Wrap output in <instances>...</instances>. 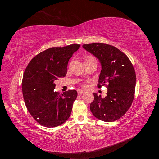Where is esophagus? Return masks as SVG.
<instances>
[{"label": "esophagus", "mask_w": 159, "mask_h": 159, "mask_svg": "<svg viewBox=\"0 0 159 159\" xmlns=\"http://www.w3.org/2000/svg\"><path fill=\"white\" fill-rule=\"evenodd\" d=\"M84 93H85V92L83 90H78V94H79V95H83V94H84Z\"/></svg>", "instance_id": "obj_1"}]
</instances>
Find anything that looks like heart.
Wrapping results in <instances>:
<instances>
[{"mask_svg":"<svg viewBox=\"0 0 159 159\" xmlns=\"http://www.w3.org/2000/svg\"><path fill=\"white\" fill-rule=\"evenodd\" d=\"M92 58H93V57H91V56H89V57H88L87 58H86V60H89V59H92Z\"/></svg>","mask_w":159,"mask_h":159,"instance_id":"heart-1","label":"heart"}]
</instances>
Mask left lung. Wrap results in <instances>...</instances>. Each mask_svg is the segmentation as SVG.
Segmentation results:
<instances>
[{
    "label": "left lung",
    "instance_id": "1",
    "mask_svg": "<svg viewBox=\"0 0 159 159\" xmlns=\"http://www.w3.org/2000/svg\"><path fill=\"white\" fill-rule=\"evenodd\" d=\"M102 64L98 87L105 85L107 96L93 93L94 100L90 108L94 116L105 122L121 118L133 103L136 84V75L133 64L125 54L111 45L95 43L83 45Z\"/></svg>",
    "mask_w": 159,
    "mask_h": 159
}]
</instances>
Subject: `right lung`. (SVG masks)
Listing matches in <instances>:
<instances>
[{
  "label": "right lung",
  "instance_id": "right-lung-1",
  "mask_svg": "<svg viewBox=\"0 0 159 159\" xmlns=\"http://www.w3.org/2000/svg\"><path fill=\"white\" fill-rule=\"evenodd\" d=\"M80 46L71 44L48 48L35 56L26 66L21 83L24 99L31 116L43 126L57 127L71 115L76 90L55 92V81L66 76L69 59Z\"/></svg>",
  "mask_w": 159,
  "mask_h": 159
}]
</instances>
